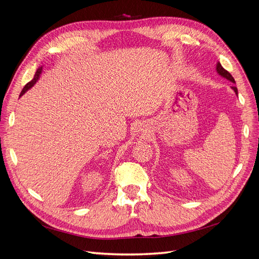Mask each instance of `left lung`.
<instances>
[{
    "instance_id": "1",
    "label": "left lung",
    "mask_w": 259,
    "mask_h": 259,
    "mask_svg": "<svg viewBox=\"0 0 259 259\" xmlns=\"http://www.w3.org/2000/svg\"><path fill=\"white\" fill-rule=\"evenodd\" d=\"M216 71H217V73L221 75V76H223V77H225V79H227L228 81H230L231 83H233V84H236V81H234V79L232 77V75L227 71V70H225L224 68H223V66L221 65V62H217V65H216ZM231 89H232V91L236 93V95L238 96V89L236 88V86L234 85H232L231 86Z\"/></svg>"
}]
</instances>
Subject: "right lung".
<instances>
[{
	"instance_id": "obj_1",
	"label": "right lung",
	"mask_w": 259,
	"mask_h": 259,
	"mask_svg": "<svg viewBox=\"0 0 259 259\" xmlns=\"http://www.w3.org/2000/svg\"><path fill=\"white\" fill-rule=\"evenodd\" d=\"M42 71H43V67H38V69L36 70V72H35V74H34V77L32 80H31L28 84H26L25 85V88L22 89V91H21V93H20V95H19V97H21L23 94H25L28 90H30L31 88H32V86L36 83V81L40 79V76H41V74H42Z\"/></svg>"
}]
</instances>
